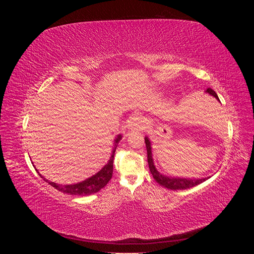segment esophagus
I'll list each match as a JSON object with an SVG mask.
<instances>
[{"instance_id":"1","label":"esophagus","mask_w":254,"mask_h":254,"mask_svg":"<svg viewBox=\"0 0 254 254\" xmlns=\"http://www.w3.org/2000/svg\"><path fill=\"white\" fill-rule=\"evenodd\" d=\"M147 127V121L140 115H133L127 122V128L129 130H145Z\"/></svg>"}]
</instances>
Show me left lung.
I'll return each mask as SVG.
<instances>
[{"label": "left lung", "instance_id": "8db88e82", "mask_svg": "<svg viewBox=\"0 0 254 254\" xmlns=\"http://www.w3.org/2000/svg\"><path fill=\"white\" fill-rule=\"evenodd\" d=\"M205 93L212 95L213 97L216 98L218 102H220L217 94L215 93V91H213L212 89H210V88L206 89ZM145 144H146V149H147V162L149 165V171L153 177V179H155L160 184V186H162L168 190H187V189L196 187V186H198V184H200L210 178V177H205V178H181V177L166 176L162 173H160L157 170L155 162H153L151 142L147 135L145 136Z\"/></svg>", "mask_w": 254, "mask_h": 254}]
</instances>
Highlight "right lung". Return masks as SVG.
Masks as SVG:
<instances>
[{"label":"right lung","instance_id":"1","mask_svg":"<svg viewBox=\"0 0 254 254\" xmlns=\"http://www.w3.org/2000/svg\"><path fill=\"white\" fill-rule=\"evenodd\" d=\"M122 137L123 136L121 133L115 136L114 145H113L110 158L108 160V162L104 165L102 170H99L96 174L92 175L91 177H89V178L84 179L80 182L73 183V184H64H64H58V183L52 182V181H49L48 179H45L44 177L39 172H38L37 168L36 167L35 168L38 172V174L40 175V177L45 182H48L53 188H55L56 190L63 191V193L70 194V195H76V196H89L92 194H95L98 190H101L111 179L112 173H113L114 152H115V149H117V147H118V144L122 140Z\"/></svg>","mask_w":254,"mask_h":254}]
</instances>
